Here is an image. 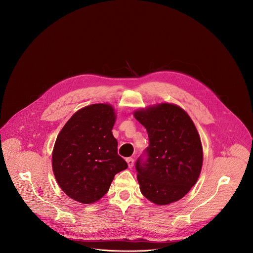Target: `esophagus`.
Returning <instances> with one entry per match:
<instances>
[{
    "mask_svg": "<svg viewBox=\"0 0 253 253\" xmlns=\"http://www.w3.org/2000/svg\"><path fill=\"white\" fill-rule=\"evenodd\" d=\"M126 161H127V164H128V166H129L130 168L133 167V165H134V159H133V158H127Z\"/></svg>",
    "mask_w": 253,
    "mask_h": 253,
    "instance_id": "1",
    "label": "esophagus"
}]
</instances>
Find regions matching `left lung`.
<instances>
[{"label": "left lung", "mask_w": 253, "mask_h": 253, "mask_svg": "<svg viewBox=\"0 0 253 253\" xmlns=\"http://www.w3.org/2000/svg\"><path fill=\"white\" fill-rule=\"evenodd\" d=\"M134 117L149 138V146L135 164L141 193L158 205L181 199L202 168V145L194 123L179 106L168 103L140 109Z\"/></svg>", "instance_id": "8db88e82"}]
</instances>
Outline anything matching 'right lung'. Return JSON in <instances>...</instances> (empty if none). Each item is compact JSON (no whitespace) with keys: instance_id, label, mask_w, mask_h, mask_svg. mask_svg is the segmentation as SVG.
<instances>
[{"instance_id":"obj_1","label":"right lung","mask_w":253,"mask_h":253,"mask_svg":"<svg viewBox=\"0 0 253 253\" xmlns=\"http://www.w3.org/2000/svg\"><path fill=\"white\" fill-rule=\"evenodd\" d=\"M116 120L109 104H93L72 116L59 133L52 154L53 172L72 199L89 204L102 198L114 176L128 165L118 155L112 134Z\"/></svg>"}]
</instances>
